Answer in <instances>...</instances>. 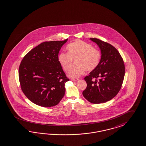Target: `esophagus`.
<instances>
[{"label": "esophagus", "instance_id": "esophagus-1", "mask_svg": "<svg viewBox=\"0 0 146 146\" xmlns=\"http://www.w3.org/2000/svg\"><path fill=\"white\" fill-rule=\"evenodd\" d=\"M77 80H78V79H75V78H71V81H74V82L77 81Z\"/></svg>", "mask_w": 146, "mask_h": 146}]
</instances>
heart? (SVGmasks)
<instances>
[{
    "label": "heart",
    "mask_w": 146,
    "mask_h": 146,
    "mask_svg": "<svg viewBox=\"0 0 146 146\" xmlns=\"http://www.w3.org/2000/svg\"><path fill=\"white\" fill-rule=\"evenodd\" d=\"M66 52L60 53L58 60L60 65L71 78H78L84 74L95 70L99 64L101 54L100 51L93 46L82 40H76L69 44ZM76 59V65L70 69L73 59ZM70 69L69 70V69Z\"/></svg>",
    "instance_id": "obj_1"
}]
</instances>
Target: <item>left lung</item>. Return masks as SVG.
I'll return each mask as SVG.
<instances>
[{
	"mask_svg": "<svg viewBox=\"0 0 146 146\" xmlns=\"http://www.w3.org/2000/svg\"><path fill=\"white\" fill-rule=\"evenodd\" d=\"M98 45L101 58L97 68L84 77L87 86L83 95L94 104L104 103L113 98L120 90L125 74L124 62L113 45L97 38H90Z\"/></svg>",
	"mask_w": 146,
	"mask_h": 146,
	"instance_id": "obj_1",
	"label": "left lung"
}]
</instances>
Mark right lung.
<instances>
[{"mask_svg":"<svg viewBox=\"0 0 146 146\" xmlns=\"http://www.w3.org/2000/svg\"><path fill=\"white\" fill-rule=\"evenodd\" d=\"M67 40L43 42L30 51L21 61L18 74L22 92L38 106H56L65 94V83L69 79L58 57Z\"/></svg>","mask_w":146,"mask_h":146,"instance_id":"obj_1","label":"right lung"}]
</instances>
